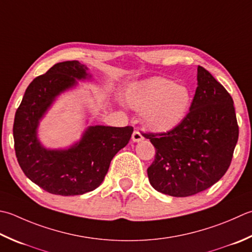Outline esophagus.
Wrapping results in <instances>:
<instances>
[{"label":"esophagus","instance_id":"34e87169","mask_svg":"<svg viewBox=\"0 0 252 252\" xmlns=\"http://www.w3.org/2000/svg\"><path fill=\"white\" fill-rule=\"evenodd\" d=\"M143 140H144V136H143V134L140 131L136 130V131L133 132V134H132V141L133 142H141Z\"/></svg>","mask_w":252,"mask_h":252}]
</instances>
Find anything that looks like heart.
<instances>
[{
    "instance_id": "heart-1",
    "label": "heart",
    "mask_w": 252,
    "mask_h": 252,
    "mask_svg": "<svg viewBox=\"0 0 252 252\" xmlns=\"http://www.w3.org/2000/svg\"><path fill=\"white\" fill-rule=\"evenodd\" d=\"M126 97L132 108L143 111L145 125L157 132L178 126L188 115L192 102L188 87L160 76L133 84Z\"/></svg>"
}]
</instances>
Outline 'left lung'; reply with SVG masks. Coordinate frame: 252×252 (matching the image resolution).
<instances>
[{
  "label": "left lung",
  "mask_w": 252,
  "mask_h": 252,
  "mask_svg": "<svg viewBox=\"0 0 252 252\" xmlns=\"http://www.w3.org/2000/svg\"><path fill=\"white\" fill-rule=\"evenodd\" d=\"M238 134L233 98L198 66V87L185 120L164 133H143L156 149L147 168L150 184L177 198L206 190L227 171Z\"/></svg>",
  "instance_id": "obj_1"
}]
</instances>
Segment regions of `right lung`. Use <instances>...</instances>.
I'll use <instances>...</instances> for the list:
<instances>
[{
    "label": "right lung",
    "mask_w": 252,
    "mask_h": 252,
    "mask_svg": "<svg viewBox=\"0 0 252 252\" xmlns=\"http://www.w3.org/2000/svg\"><path fill=\"white\" fill-rule=\"evenodd\" d=\"M78 61L54 64L29 84L15 113L13 135L18 164L27 178L49 193L78 195L101 185L111 159L129 143L133 127L88 126L67 150H48L37 129L56 98L92 76Z\"/></svg>",
    "instance_id": "add662e5"
}]
</instances>
